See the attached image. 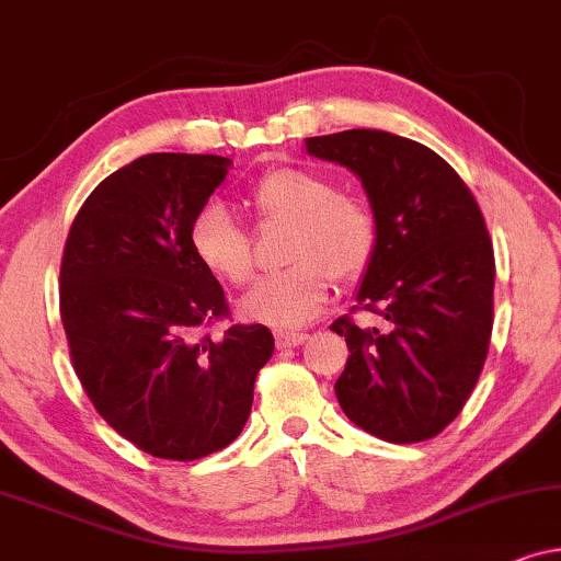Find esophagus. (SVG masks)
<instances>
[{
  "label": "esophagus",
  "instance_id": "34e87169",
  "mask_svg": "<svg viewBox=\"0 0 561 561\" xmlns=\"http://www.w3.org/2000/svg\"><path fill=\"white\" fill-rule=\"evenodd\" d=\"M306 340H309L306 332H296V329H275V344H278V347H298V344H304Z\"/></svg>",
  "mask_w": 561,
  "mask_h": 561
}]
</instances>
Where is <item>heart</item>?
I'll use <instances>...</instances> for the list:
<instances>
[{
  "mask_svg": "<svg viewBox=\"0 0 561 561\" xmlns=\"http://www.w3.org/2000/svg\"><path fill=\"white\" fill-rule=\"evenodd\" d=\"M260 219H288L286 271L263 275L240 301L252 321L306 324L327 304L332 275L352 280L370 265L378 244L373 211L306 168H273L248 191ZM198 263L219 280L240 286L252 273L250 237L219 204H206L188 227Z\"/></svg>",
  "mask_w": 561,
  "mask_h": 561,
  "instance_id": "1",
  "label": "heart"
}]
</instances>
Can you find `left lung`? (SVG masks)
I'll list each match as a JSON object with an SVG mask.
<instances>
[{
    "label": "left lung",
    "mask_w": 561,
    "mask_h": 561,
    "mask_svg": "<svg viewBox=\"0 0 561 561\" xmlns=\"http://www.w3.org/2000/svg\"><path fill=\"white\" fill-rule=\"evenodd\" d=\"M306 152L363 181L378 227L355 309L336 319L350 347L334 382L352 424L393 444L432 439L457 419L485 365L495 257L485 219L447 160L382 129L306 137Z\"/></svg>",
    "instance_id": "8db88e82"
}]
</instances>
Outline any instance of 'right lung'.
<instances>
[{
  "instance_id": "obj_1",
  "label": "right lung",
  "mask_w": 561,
  "mask_h": 561,
  "mask_svg": "<svg viewBox=\"0 0 561 561\" xmlns=\"http://www.w3.org/2000/svg\"><path fill=\"white\" fill-rule=\"evenodd\" d=\"M232 160L152 152L119 168L76 214L60 263V321L73 370L106 424L160 459L206 457L244 428L273 355L263 324H234L188 227Z\"/></svg>"
}]
</instances>
